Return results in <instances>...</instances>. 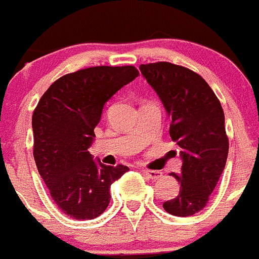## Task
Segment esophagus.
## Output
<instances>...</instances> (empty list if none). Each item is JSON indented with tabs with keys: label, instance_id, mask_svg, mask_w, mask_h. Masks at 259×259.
<instances>
[{
	"label": "esophagus",
	"instance_id": "1",
	"mask_svg": "<svg viewBox=\"0 0 259 259\" xmlns=\"http://www.w3.org/2000/svg\"><path fill=\"white\" fill-rule=\"evenodd\" d=\"M142 172L149 179V180H158L159 178H162V172L159 171H153V170H142Z\"/></svg>",
	"mask_w": 259,
	"mask_h": 259
}]
</instances>
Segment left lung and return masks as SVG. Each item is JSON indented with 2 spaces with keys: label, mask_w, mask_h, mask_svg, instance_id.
I'll list each match as a JSON object with an SVG mask.
<instances>
[{
  "label": "left lung",
  "mask_w": 259,
  "mask_h": 259,
  "mask_svg": "<svg viewBox=\"0 0 259 259\" xmlns=\"http://www.w3.org/2000/svg\"><path fill=\"white\" fill-rule=\"evenodd\" d=\"M139 70L158 94L171 118V139L181 148V172L170 174L180 192L163 208L174 216H192L206 207L226 165L224 110L207 81L187 67L156 62Z\"/></svg>",
  "instance_id": "8db88e82"
}]
</instances>
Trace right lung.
Wrapping results in <instances>:
<instances>
[{"instance_id":"1","label":"right lung","mask_w":259,"mask_h":259,"mask_svg":"<svg viewBox=\"0 0 259 259\" xmlns=\"http://www.w3.org/2000/svg\"><path fill=\"white\" fill-rule=\"evenodd\" d=\"M139 75L134 66H96L57 79L38 102L31 126L38 172L65 214L93 220L110 203V187L129 167L106 166L88 151L111 97Z\"/></svg>"}]
</instances>
